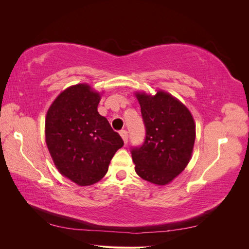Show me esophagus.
<instances>
[{
    "label": "esophagus",
    "mask_w": 249,
    "mask_h": 249,
    "mask_svg": "<svg viewBox=\"0 0 249 249\" xmlns=\"http://www.w3.org/2000/svg\"><path fill=\"white\" fill-rule=\"evenodd\" d=\"M120 136L123 137L124 142L126 144L127 140H129V133H127V131H125V130H122V131H120Z\"/></svg>",
    "instance_id": "obj_1"
}]
</instances>
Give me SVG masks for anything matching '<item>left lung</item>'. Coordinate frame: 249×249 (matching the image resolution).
I'll use <instances>...</instances> for the list:
<instances>
[{"label":"left lung","mask_w":249,"mask_h":249,"mask_svg":"<svg viewBox=\"0 0 249 249\" xmlns=\"http://www.w3.org/2000/svg\"><path fill=\"white\" fill-rule=\"evenodd\" d=\"M145 126L144 142L132 146L135 171L143 179L165 185L189 163L195 141L194 120L184 105L169 93H138Z\"/></svg>","instance_id":"1"}]
</instances>
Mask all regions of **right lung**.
Wrapping results in <instances>:
<instances>
[{"label": "right lung", "mask_w": 249, "mask_h": 249, "mask_svg": "<svg viewBox=\"0 0 249 249\" xmlns=\"http://www.w3.org/2000/svg\"><path fill=\"white\" fill-rule=\"evenodd\" d=\"M100 94L86 84L74 85L52 104L46 118L49 152L61 175L80 186L106 175L124 140L97 112Z\"/></svg>", "instance_id": "right-lung-1"}]
</instances>
